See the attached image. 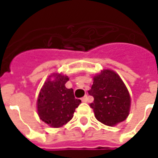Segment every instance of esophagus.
I'll return each mask as SVG.
<instances>
[{
    "instance_id": "esophagus-1",
    "label": "esophagus",
    "mask_w": 158,
    "mask_h": 158,
    "mask_svg": "<svg viewBox=\"0 0 158 158\" xmlns=\"http://www.w3.org/2000/svg\"><path fill=\"white\" fill-rule=\"evenodd\" d=\"M81 101H82L83 102H87V101H88V96H84V97H83L82 99H81Z\"/></svg>"
}]
</instances>
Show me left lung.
I'll return each mask as SVG.
<instances>
[{
    "instance_id": "obj_1",
    "label": "left lung",
    "mask_w": 158,
    "mask_h": 158,
    "mask_svg": "<svg viewBox=\"0 0 158 158\" xmlns=\"http://www.w3.org/2000/svg\"><path fill=\"white\" fill-rule=\"evenodd\" d=\"M89 94L94 97L90 107L96 118L107 126H114L129 116L130 96L118 73L105 69L94 76Z\"/></svg>"
}]
</instances>
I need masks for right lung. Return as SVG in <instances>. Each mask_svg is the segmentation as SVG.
Here are the masks:
<instances>
[{
	"label": "right lung",
	"instance_id": "right-lung-1",
	"mask_svg": "<svg viewBox=\"0 0 158 158\" xmlns=\"http://www.w3.org/2000/svg\"><path fill=\"white\" fill-rule=\"evenodd\" d=\"M53 77L54 79L50 78ZM69 77L54 73L42 86L37 100L40 118L53 128H59L72 119L75 109L81 103L76 99L73 89L66 88Z\"/></svg>",
	"mask_w": 158,
	"mask_h": 158
}]
</instances>
